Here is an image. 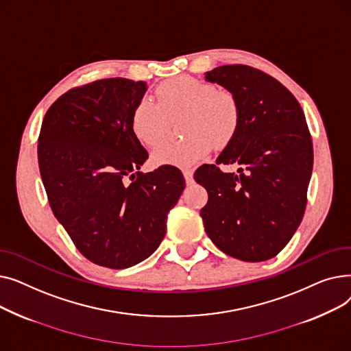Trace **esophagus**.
Listing matches in <instances>:
<instances>
[{
	"mask_svg": "<svg viewBox=\"0 0 351 351\" xmlns=\"http://www.w3.org/2000/svg\"><path fill=\"white\" fill-rule=\"evenodd\" d=\"M182 172H183V176H185V180H186L188 185H192V183H193V171L191 168H185Z\"/></svg>",
	"mask_w": 351,
	"mask_h": 351,
	"instance_id": "esophagus-1",
	"label": "esophagus"
}]
</instances>
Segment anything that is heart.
<instances>
[{
	"mask_svg": "<svg viewBox=\"0 0 351 351\" xmlns=\"http://www.w3.org/2000/svg\"><path fill=\"white\" fill-rule=\"evenodd\" d=\"M155 95L142 98L131 115L132 132L139 142L155 146L166 135L169 118L183 115L182 141L165 142L155 147L156 165L191 166L210 154L213 146L223 147L236 136L241 108L232 92L217 90L213 84L191 77H179L160 84Z\"/></svg>",
	"mask_w": 351,
	"mask_h": 351,
	"instance_id": "b5f03b06",
	"label": "heart"
}]
</instances>
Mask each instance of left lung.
Segmentation results:
<instances>
[{
  "mask_svg": "<svg viewBox=\"0 0 351 351\" xmlns=\"http://www.w3.org/2000/svg\"><path fill=\"white\" fill-rule=\"evenodd\" d=\"M205 78L236 97L241 123L216 165L195 172L209 195L200 216L223 253L265 262L289 243L304 215L313 143L303 109L278 80L247 65L217 66ZM219 164L241 168L225 174Z\"/></svg>",
  "mask_w": 351,
  "mask_h": 351,
  "instance_id": "left-lung-1",
  "label": "left lung"
}]
</instances>
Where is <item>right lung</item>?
Returning a JSON list of instances; mask_svg holds the SVG:
<instances>
[{"instance_id": "right-lung-1", "label": "right lung", "mask_w": 351, "mask_h": 351, "mask_svg": "<svg viewBox=\"0 0 351 351\" xmlns=\"http://www.w3.org/2000/svg\"><path fill=\"white\" fill-rule=\"evenodd\" d=\"M146 82L108 78L72 88L43 121L38 163L49 206L92 263L126 269L149 257L185 189L182 172L163 165L139 172L147 152L131 115Z\"/></svg>"}]
</instances>
